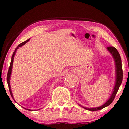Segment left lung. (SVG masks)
<instances>
[{
    "label": "left lung",
    "mask_w": 129,
    "mask_h": 129,
    "mask_svg": "<svg viewBox=\"0 0 129 129\" xmlns=\"http://www.w3.org/2000/svg\"><path fill=\"white\" fill-rule=\"evenodd\" d=\"M107 50H108L113 57L114 58V61H115L116 63V84L115 86L114 87L113 91L112 96H110V98L106 103L104 104L103 105H102L101 106L98 107H95V108H84L86 109H87L90 111H96V110H99L100 109H102L104 107L107 106L109 105H110L112 103V102L113 101V100L115 98V96L116 94H117L118 90H119L120 86L123 80V69H122V65H121V60L119 52H118L117 49H116L113 46H109L107 47ZM81 106V105H80Z\"/></svg>",
    "instance_id": "left-lung-1"
}]
</instances>
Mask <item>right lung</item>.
<instances>
[{"label":"right lung","instance_id":"obj_1","mask_svg":"<svg viewBox=\"0 0 129 129\" xmlns=\"http://www.w3.org/2000/svg\"><path fill=\"white\" fill-rule=\"evenodd\" d=\"M30 40V39H27L26 41H24L23 42H22V43H21L20 44H19V45L17 46V47H16V48L15 49V52H13V55H12V59H11V62H10V66H9V70H8V75H7V83H8V87H9V91H10V95H11V96L12 97V98H13V94H12V91H11V89H10V75H11V72H12V66H13V57L14 56H15V53L16 52V51L17 49H19V47H21L23 45H25L26 43H27V42L29 41V40ZM14 100V99H13ZM24 108V107H23ZM25 109V108H24ZM27 110H30V109H27Z\"/></svg>","mask_w":129,"mask_h":129}]
</instances>
